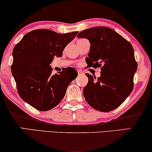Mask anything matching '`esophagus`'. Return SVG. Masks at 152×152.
<instances>
[{"label":"esophagus","instance_id":"34e87169","mask_svg":"<svg viewBox=\"0 0 152 152\" xmlns=\"http://www.w3.org/2000/svg\"><path fill=\"white\" fill-rule=\"evenodd\" d=\"M77 70V72H78L79 75L82 74V70Z\"/></svg>","mask_w":152,"mask_h":152}]
</instances>
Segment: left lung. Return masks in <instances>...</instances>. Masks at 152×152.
Here are the masks:
<instances>
[{
	"mask_svg": "<svg viewBox=\"0 0 152 152\" xmlns=\"http://www.w3.org/2000/svg\"><path fill=\"white\" fill-rule=\"evenodd\" d=\"M78 38L87 39L91 43L88 57L91 66L101 68L96 79L86 75L88 82L83 90L84 98L91 107L102 112L113 111L132 93L137 70L132 45L113 29L93 27L80 32Z\"/></svg>",
	"mask_w": 152,
	"mask_h": 152,
	"instance_id": "obj_1",
	"label": "left lung"
}]
</instances>
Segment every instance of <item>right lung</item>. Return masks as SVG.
Instances as JSON below:
<instances>
[{
	"mask_svg": "<svg viewBox=\"0 0 152 152\" xmlns=\"http://www.w3.org/2000/svg\"><path fill=\"white\" fill-rule=\"evenodd\" d=\"M77 33L35 30L27 33L14 48L11 70L18 93L23 100L39 111H48L59 104L70 83L77 76L72 68L53 75L50 66L55 56L61 57Z\"/></svg>",
	"mask_w": 152,
	"mask_h": 152,
	"instance_id": "right-lung-1",
	"label": "right lung"
}]
</instances>
